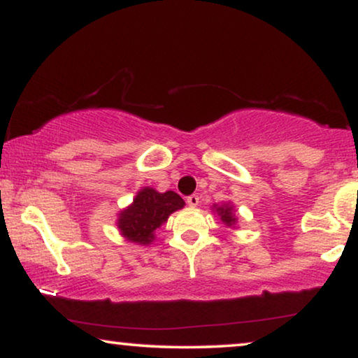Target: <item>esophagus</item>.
I'll return each instance as SVG.
<instances>
[{
	"label": "esophagus",
	"mask_w": 358,
	"mask_h": 358,
	"mask_svg": "<svg viewBox=\"0 0 358 358\" xmlns=\"http://www.w3.org/2000/svg\"><path fill=\"white\" fill-rule=\"evenodd\" d=\"M187 203L190 205V207H197V205L200 203V199H199V195H195V194L189 195V197H187Z\"/></svg>",
	"instance_id": "34e87169"
}]
</instances>
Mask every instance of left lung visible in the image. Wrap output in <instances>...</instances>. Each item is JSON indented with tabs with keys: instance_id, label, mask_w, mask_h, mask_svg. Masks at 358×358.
<instances>
[{
	"instance_id": "8db88e82",
	"label": "left lung",
	"mask_w": 358,
	"mask_h": 358,
	"mask_svg": "<svg viewBox=\"0 0 358 358\" xmlns=\"http://www.w3.org/2000/svg\"><path fill=\"white\" fill-rule=\"evenodd\" d=\"M217 212H218L220 217H222V222L227 223L228 227H231V224H234V222H236V218L233 217L231 207H229V205H223V207L217 208Z\"/></svg>"
}]
</instances>
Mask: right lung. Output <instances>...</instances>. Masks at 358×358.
<instances>
[{
	"mask_svg": "<svg viewBox=\"0 0 358 358\" xmlns=\"http://www.w3.org/2000/svg\"><path fill=\"white\" fill-rule=\"evenodd\" d=\"M184 207V200L173 190L159 194L145 187L136 195L134 203L119 217L122 234L131 243L150 244L155 239L153 231L159 228L176 210Z\"/></svg>",
	"mask_w": 358,
	"mask_h": 358,
	"instance_id": "obj_1",
	"label": "right lung"
}]
</instances>
